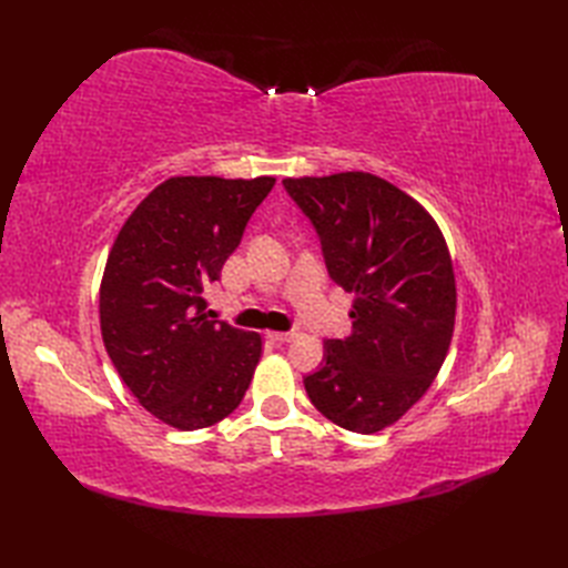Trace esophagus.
<instances>
[{
    "label": "esophagus",
    "instance_id": "obj_1",
    "mask_svg": "<svg viewBox=\"0 0 568 568\" xmlns=\"http://www.w3.org/2000/svg\"><path fill=\"white\" fill-rule=\"evenodd\" d=\"M267 338L274 343H286L294 338V332H267Z\"/></svg>",
    "mask_w": 568,
    "mask_h": 568
}]
</instances>
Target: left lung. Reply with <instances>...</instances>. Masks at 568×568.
<instances>
[{"label":"left lung","instance_id":"1","mask_svg":"<svg viewBox=\"0 0 568 568\" xmlns=\"http://www.w3.org/2000/svg\"><path fill=\"white\" fill-rule=\"evenodd\" d=\"M320 236L329 277L353 294V332L324 341L303 384L341 428L376 434L434 384L448 355L457 288L448 244L422 205L369 173L286 178Z\"/></svg>","mask_w":568,"mask_h":568}]
</instances>
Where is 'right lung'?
I'll list each match as a JSON object with an SVG mask.
<instances>
[{
  "mask_svg": "<svg viewBox=\"0 0 568 568\" xmlns=\"http://www.w3.org/2000/svg\"><path fill=\"white\" fill-rule=\"evenodd\" d=\"M272 186L274 178H170L109 253L99 291L106 353L140 405L180 432L232 415L261 359V334L209 320L203 291Z\"/></svg>",
  "mask_w": 568,
  "mask_h": 568,
  "instance_id": "1",
  "label": "right lung"
}]
</instances>
